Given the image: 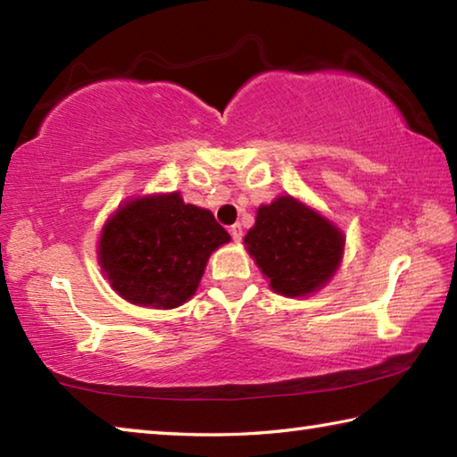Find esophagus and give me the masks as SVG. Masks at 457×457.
<instances>
[{
	"label": "esophagus",
	"mask_w": 457,
	"mask_h": 457,
	"mask_svg": "<svg viewBox=\"0 0 457 457\" xmlns=\"http://www.w3.org/2000/svg\"><path fill=\"white\" fill-rule=\"evenodd\" d=\"M229 234H231V237H234V242H242L244 231H242V226H239V223H234V226L229 228Z\"/></svg>",
	"instance_id": "esophagus-1"
}]
</instances>
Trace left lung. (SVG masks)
<instances>
[{"instance_id": "1", "label": "left lung", "mask_w": 457, "mask_h": 457, "mask_svg": "<svg viewBox=\"0 0 457 457\" xmlns=\"http://www.w3.org/2000/svg\"><path fill=\"white\" fill-rule=\"evenodd\" d=\"M270 286L284 296L322 288L343 258V234L322 215L290 195L258 210L256 226L244 237Z\"/></svg>"}]
</instances>
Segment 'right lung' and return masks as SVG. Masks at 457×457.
Listing matches in <instances>:
<instances>
[{"label": "right lung", "instance_id": "obj_1", "mask_svg": "<svg viewBox=\"0 0 457 457\" xmlns=\"http://www.w3.org/2000/svg\"><path fill=\"white\" fill-rule=\"evenodd\" d=\"M228 242L212 212L171 193L122 205L103 229L98 260L129 303L177 308L195 294L210 253Z\"/></svg>", "mask_w": 457, "mask_h": 457}]
</instances>
